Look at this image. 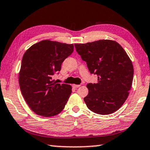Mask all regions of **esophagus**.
Segmentation results:
<instances>
[{
  "label": "esophagus",
  "instance_id": "34e87169",
  "mask_svg": "<svg viewBox=\"0 0 150 150\" xmlns=\"http://www.w3.org/2000/svg\"><path fill=\"white\" fill-rule=\"evenodd\" d=\"M72 86L74 88H79L80 86V84H72Z\"/></svg>",
  "mask_w": 150,
  "mask_h": 150
}]
</instances>
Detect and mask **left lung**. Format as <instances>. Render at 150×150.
<instances>
[{
  "label": "left lung",
  "mask_w": 150,
  "mask_h": 150,
  "mask_svg": "<svg viewBox=\"0 0 150 150\" xmlns=\"http://www.w3.org/2000/svg\"><path fill=\"white\" fill-rule=\"evenodd\" d=\"M74 46L90 72L98 76L97 83L86 85L88 94L84 101L87 108L101 115L117 111L127 100L133 79V66L127 53L112 40Z\"/></svg>",
  "instance_id": "8db88e82"
}]
</instances>
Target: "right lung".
Listing matches in <instances>:
<instances>
[{
  "instance_id": "right-lung-1",
  "label": "right lung",
  "mask_w": 150,
  "mask_h": 150,
  "mask_svg": "<svg viewBox=\"0 0 150 150\" xmlns=\"http://www.w3.org/2000/svg\"><path fill=\"white\" fill-rule=\"evenodd\" d=\"M73 51V44L45 40L25 52L19 72V87L28 106L39 116L57 115L68 101L71 86L57 83L53 76Z\"/></svg>"
}]
</instances>
